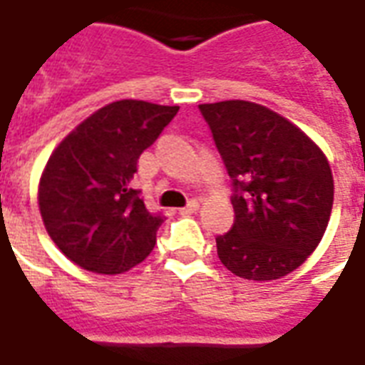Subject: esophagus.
<instances>
[{
  "mask_svg": "<svg viewBox=\"0 0 365 365\" xmlns=\"http://www.w3.org/2000/svg\"><path fill=\"white\" fill-rule=\"evenodd\" d=\"M197 209H199V203H197V201H195V199H193V201H190V203L183 207V209H180V213H182V215H191V213H195Z\"/></svg>",
  "mask_w": 365,
  "mask_h": 365,
  "instance_id": "esophagus-1",
  "label": "esophagus"
}]
</instances>
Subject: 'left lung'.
<instances>
[{"mask_svg":"<svg viewBox=\"0 0 365 365\" xmlns=\"http://www.w3.org/2000/svg\"><path fill=\"white\" fill-rule=\"evenodd\" d=\"M232 180L235 225L217 237L222 266L254 282L297 269L329 225L334 182L309 136L268 107L242 99L199 105Z\"/></svg>","mask_w":365,"mask_h":365,"instance_id":"obj_1","label":"left lung"}]
</instances>
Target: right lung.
<instances>
[{
    "label": "right lung",
    "instance_id": "right-lung-1",
    "mask_svg": "<svg viewBox=\"0 0 365 365\" xmlns=\"http://www.w3.org/2000/svg\"><path fill=\"white\" fill-rule=\"evenodd\" d=\"M178 109L113 101L52 152L38 185V207L54 245L80 268L123 274L152 252L164 215L150 213L130 182L140 154Z\"/></svg>",
    "mask_w": 365,
    "mask_h": 365
}]
</instances>
